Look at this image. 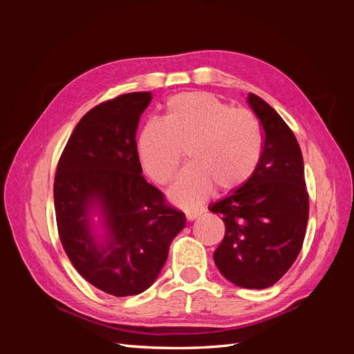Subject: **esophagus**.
Listing matches in <instances>:
<instances>
[{
	"mask_svg": "<svg viewBox=\"0 0 354 354\" xmlns=\"http://www.w3.org/2000/svg\"><path fill=\"white\" fill-rule=\"evenodd\" d=\"M201 216V211H186V218L189 221H194L195 218H198Z\"/></svg>",
	"mask_w": 354,
	"mask_h": 354,
	"instance_id": "obj_1",
	"label": "esophagus"
}]
</instances>
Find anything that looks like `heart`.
Here are the masks:
<instances>
[{
  "instance_id": "b5f03b06",
  "label": "heart",
  "mask_w": 354,
  "mask_h": 354,
  "mask_svg": "<svg viewBox=\"0 0 354 354\" xmlns=\"http://www.w3.org/2000/svg\"><path fill=\"white\" fill-rule=\"evenodd\" d=\"M137 147L145 171L159 185L174 180L187 151L190 165L169 196L181 207H196L214 186L232 194L248 183L259 167L263 140L250 111L195 91L171 97L162 121L143 127Z\"/></svg>"
}]
</instances>
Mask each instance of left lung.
Listing matches in <instances>:
<instances>
[{"label": "left lung", "instance_id": "8db88e82", "mask_svg": "<svg viewBox=\"0 0 354 354\" xmlns=\"http://www.w3.org/2000/svg\"><path fill=\"white\" fill-rule=\"evenodd\" d=\"M264 131L259 167L243 187L209 205L226 226L214 261L241 288L274 285L301 251L308 220V194L301 149L291 128L269 103L248 94Z\"/></svg>", "mask_w": 354, "mask_h": 354}]
</instances>
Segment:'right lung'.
<instances>
[{"label": "right lung", "mask_w": 354, "mask_h": 354, "mask_svg": "<svg viewBox=\"0 0 354 354\" xmlns=\"http://www.w3.org/2000/svg\"><path fill=\"white\" fill-rule=\"evenodd\" d=\"M152 100L128 93L85 113L63 149L55 177V208L63 250L75 269L100 291L137 295L151 286L186 216L142 176L136 131ZM99 209L106 234L92 230Z\"/></svg>", "instance_id": "obj_1"}]
</instances>
